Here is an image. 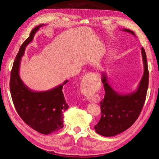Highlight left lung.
<instances>
[{"instance_id":"left-lung-1","label":"left lung","mask_w":159,"mask_h":159,"mask_svg":"<svg viewBox=\"0 0 159 159\" xmlns=\"http://www.w3.org/2000/svg\"><path fill=\"white\" fill-rule=\"evenodd\" d=\"M123 31L135 36L134 32L127 29ZM144 74L136 91L128 94H119L109 85L105 73L102 74L105 95L100 102L101 118L95 130L102 136L111 137L125 131L135 122L143 108L149 85V71L145 50L142 48Z\"/></svg>"}]
</instances>
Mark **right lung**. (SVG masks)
Instances as JSON below:
<instances>
[{"instance_id":"add662e5","label":"right lung","mask_w":159,"mask_h":159,"mask_svg":"<svg viewBox=\"0 0 159 159\" xmlns=\"http://www.w3.org/2000/svg\"><path fill=\"white\" fill-rule=\"evenodd\" d=\"M43 26L45 25L36 26L20 47L10 74V90L15 109L21 119L34 130L48 134L60 130L64 126L63 113L66 111L69 105L64 97L62 88L68 80L51 90L35 92L25 85L19 74L25 48Z\"/></svg>"}]
</instances>
